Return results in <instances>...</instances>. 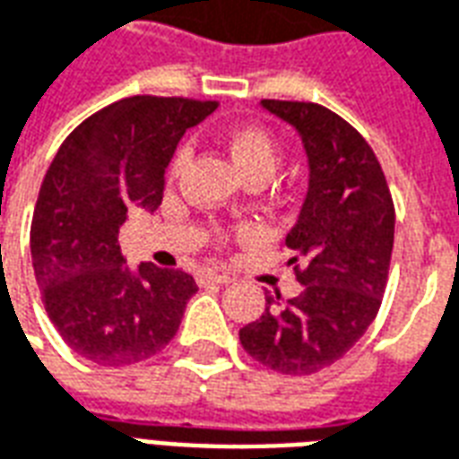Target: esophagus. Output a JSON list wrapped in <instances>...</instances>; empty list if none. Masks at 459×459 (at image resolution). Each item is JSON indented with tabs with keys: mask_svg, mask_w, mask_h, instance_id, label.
I'll return each mask as SVG.
<instances>
[{
	"mask_svg": "<svg viewBox=\"0 0 459 459\" xmlns=\"http://www.w3.org/2000/svg\"><path fill=\"white\" fill-rule=\"evenodd\" d=\"M229 273H221V270H201L199 282H216V285H229L230 282Z\"/></svg>",
	"mask_w": 459,
	"mask_h": 459,
	"instance_id": "1",
	"label": "esophagus"
}]
</instances>
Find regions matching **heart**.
Wrapping results in <instances>:
<instances>
[{"label":"heart","instance_id":"1","mask_svg":"<svg viewBox=\"0 0 459 459\" xmlns=\"http://www.w3.org/2000/svg\"><path fill=\"white\" fill-rule=\"evenodd\" d=\"M226 147H229L233 164L238 167V171L246 179H253V177H268L270 179V174L275 171L280 161L278 144L273 140V134L260 125L236 127L226 137ZM184 160H186V152H177L171 169H179Z\"/></svg>","mask_w":459,"mask_h":459}]
</instances>
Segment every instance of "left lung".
I'll return each instance as SVG.
<instances>
[{
  "instance_id": "left-lung-1",
  "label": "left lung",
  "mask_w": 459,
  "mask_h": 459,
  "mask_svg": "<svg viewBox=\"0 0 459 459\" xmlns=\"http://www.w3.org/2000/svg\"><path fill=\"white\" fill-rule=\"evenodd\" d=\"M260 105L290 122L307 152V196L285 238L302 292L282 299L265 290L268 307L238 337L263 366L307 376L339 361L381 307L394 250V199L374 150L344 117L317 103Z\"/></svg>"
}]
</instances>
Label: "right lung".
I'll return each mask as SVG.
<instances>
[{
    "mask_svg": "<svg viewBox=\"0 0 459 459\" xmlns=\"http://www.w3.org/2000/svg\"><path fill=\"white\" fill-rule=\"evenodd\" d=\"M216 100L132 95L75 127L56 152L31 219V260L48 319L100 366L140 364L169 344L196 282L184 270L125 265L120 226L154 211L184 132Z\"/></svg>",
    "mask_w": 459,
    "mask_h": 459,
    "instance_id": "right-lung-1",
    "label": "right lung"
}]
</instances>
